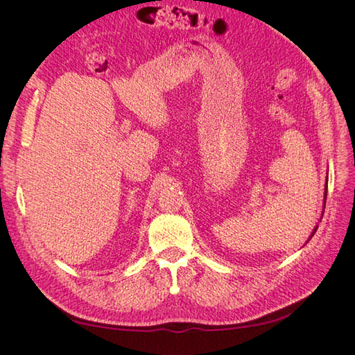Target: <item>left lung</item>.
Here are the masks:
<instances>
[{
	"instance_id": "obj_1",
	"label": "left lung",
	"mask_w": 355,
	"mask_h": 355,
	"mask_svg": "<svg viewBox=\"0 0 355 355\" xmlns=\"http://www.w3.org/2000/svg\"><path fill=\"white\" fill-rule=\"evenodd\" d=\"M327 179H329V171H327V176H326V185H324V200H323V213H324V204H326V197H327ZM321 218H323V216H321ZM317 228H318V225H317V227L313 230V232H311V235H309V239H308V241L311 240V239H313V235L315 234V231H317ZM306 241V243H308Z\"/></svg>"
}]
</instances>
